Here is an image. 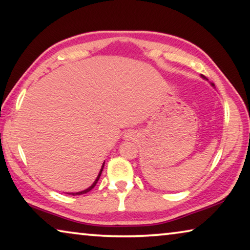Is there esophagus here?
<instances>
[{"label":"esophagus","mask_w":250,"mask_h":250,"mask_svg":"<svg viewBox=\"0 0 250 250\" xmlns=\"http://www.w3.org/2000/svg\"><path fill=\"white\" fill-rule=\"evenodd\" d=\"M133 137H134V133L133 132H129V133H126L125 134V139L126 140H131V139H133Z\"/></svg>","instance_id":"obj_1"}]
</instances>
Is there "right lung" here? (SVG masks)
Wrapping results in <instances>:
<instances>
[{"instance_id":"1","label":"right lung","mask_w":250,"mask_h":250,"mask_svg":"<svg viewBox=\"0 0 250 250\" xmlns=\"http://www.w3.org/2000/svg\"><path fill=\"white\" fill-rule=\"evenodd\" d=\"M104 163L103 164V167H101V170H100V172H99V174H98V176H97V179H96V181L94 182V184H92L90 188H88L87 189H84V191H82V192H78V193H69V195H82V194H86V193H88L89 191H91L92 188H95L96 186V184H97V182H98V180H99V177H100V175H101V172H103V170H104Z\"/></svg>"}]
</instances>
